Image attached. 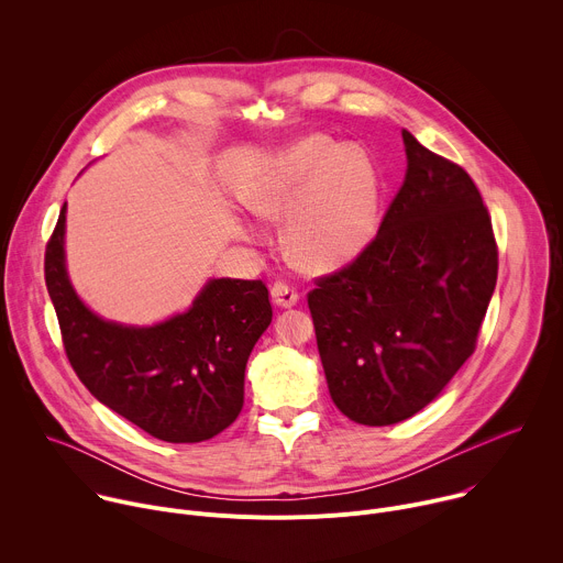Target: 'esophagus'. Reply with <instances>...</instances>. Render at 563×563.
<instances>
[{
  "instance_id": "esophagus-1",
  "label": "esophagus",
  "mask_w": 563,
  "mask_h": 563,
  "mask_svg": "<svg viewBox=\"0 0 563 563\" xmlns=\"http://www.w3.org/2000/svg\"><path fill=\"white\" fill-rule=\"evenodd\" d=\"M298 291H296V287H291V285H287V283H274V287H272V300L278 305V307H294L296 302H298Z\"/></svg>"
}]
</instances>
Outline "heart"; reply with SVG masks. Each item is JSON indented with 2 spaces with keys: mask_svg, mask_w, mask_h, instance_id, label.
I'll list each match as a JSON object with an SVG mask.
<instances>
[{
  "mask_svg": "<svg viewBox=\"0 0 563 563\" xmlns=\"http://www.w3.org/2000/svg\"><path fill=\"white\" fill-rule=\"evenodd\" d=\"M247 202L258 216L289 218V254L307 269L330 272L352 263L372 243L380 187L356 146L309 135L267 159Z\"/></svg>",
  "mask_w": 563,
  "mask_h": 563,
  "instance_id": "b5f03b06",
  "label": "heart"
}]
</instances>
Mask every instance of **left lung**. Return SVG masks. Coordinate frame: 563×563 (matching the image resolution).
Instances as JSON below:
<instances>
[{"mask_svg": "<svg viewBox=\"0 0 563 563\" xmlns=\"http://www.w3.org/2000/svg\"><path fill=\"white\" fill-rule=\"evenodd\" d=\"M408 172L376 238L307 294L336 408L361 426L421 412L476 347L497 285L490 213L459 165L404 129Z\"/></svg>", "mask_w": 563, "mask_h": 563, "instance_id": "1", "label": "left lung"}]
</instances>
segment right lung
<instances>
[{
	"mask_svg": "<svg viewBox=\"0 0 563 563\" xmlns=\"http://www.w3.org/2000/svg\"><path fill=\"white\" fill-rule=\"evenodd\" d=\"M64 227L66 205L46 245L44 276L79 380L159 441L200 443L229 428L243 410L247 358L272 323L265 283L211 278L187 311L151 328L122 325L75 294Z\"/></svg>",
	"mask_w": 563,
	"mask_h": 563,
	"instance_id": "1",
	"label": "right lung"
}]
</instances>
